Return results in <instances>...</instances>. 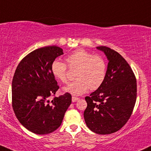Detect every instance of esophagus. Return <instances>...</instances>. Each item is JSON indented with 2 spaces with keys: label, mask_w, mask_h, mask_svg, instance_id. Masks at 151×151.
Segmentation results:
<instances>
[{
  "label": "esophagus",
  "mask_w": 151,
  "mask_h": 151,
  "mask_svg": "<svg viewBox=\"0 0 151 151\" xmlns=\"http://www.w3.org/2000/svg\"><path fill=\"white\" fill-rule=\"evenodd\" d=\"M78 100H79V98L75 97V96H73V97H72V101L73 102H76V101H78Z\"/></svg>",
  "instance_id": "esophagus-1"
}]
</instances>
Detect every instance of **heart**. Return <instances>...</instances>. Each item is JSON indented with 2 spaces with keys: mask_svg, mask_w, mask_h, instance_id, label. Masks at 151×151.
I'll list each match as a JSON object with an SVG mask.
<instances>
[{
  "mask_svg": "<svg viewBox=\"0 0 151 151\" xmlns=\"http://www.w3.org/2000/svg\"><path fill=\"white\" fill-rule=\"evenodd\" d=\"M70 68H78L77 80L68 83L64 90L73 96H80L89 90H96L103 84L106 76L107 64L99 55H93L83 49H78L66 57ZM68 66L64 62L55 59L51 64V71L57 80L67 82Z\"/></svg>",
  "mask_w": 151,
  "mask_h": 151,
  "instance_id": "heart-1",
  "label": "heart"
}]
</instances>
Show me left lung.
Masks as SVG:
<instances>
[{
  "mask_svg": "<svg viewBox=\"0 0 151 151\" xmlns=\"http://www.w3.org/2000/svg\"><path fill=\"white\" fill-rule=\"evenodd\" d=\"M106 56V76L101 86L85 97V123L91 131L110 134L129 120L137 100V80L127 61L106 46L96 47Z\"/></svg>",
  "mask_w": 151,
  "mask_h": 151,
  "instance_id": "left-lung-1",
  "label": "left lung"
}]
</instances>
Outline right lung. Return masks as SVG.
I'll return each instance as SVG.
<instances>
[{
    "label": "right lung",
    "instance_id": "right-lung-1",
    "mask_svg": "<svg viewBox=\"0 0 151 151\" xmlns=\"http://www.w3.org/2000/svg\"><path fill=\"white\" fill-rule=\"evenodd\" d=\"M63 54V50L55 45L33 50L20 61L13 76V111L20 123L37 134H47L58 129L71 104L68 92L50 101L59 87L51 64Z\"/></svg>",
    "mask_w": 151,
    "mask_h": 151
}]
</instances>
